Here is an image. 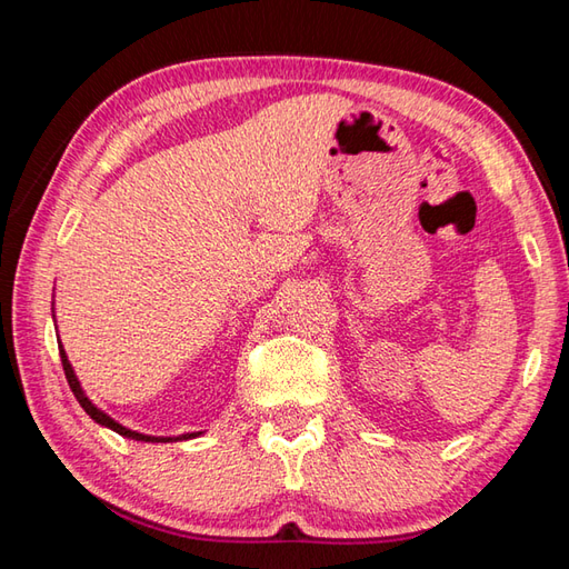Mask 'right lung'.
Instances as JSON below:
<instances>
[{"mask_svg":"<svg viewBox=\"0 0 569 569\" xmlns=\"http://www.w3.org/2000/svg\"><path fill=\"white\" fill-rule=\"evenodd\" d=\"M58 349H60V361H63V371H66V379H68L70 391L76 393L78 403L82 406L84 413H88L94 422H100V426L110 428V430H114V432H119V435H124V438H129V440H141V442H173V440H188V438H196V435H198V432H190V435H180V438H153V435H141V432H137V430H129V428H124V426H119L117 420H112L110 416L104 413V410H100L98 406H94V403L90 401L88 396H84V391L80 389V381H78V377H76V371H72L70 361H68V357H66V349H63V345H58Z\"/></svg>","mask_w":569,"mask_h":569,"instance_id":"obj_1","label":"right lung"}]
</instances>
